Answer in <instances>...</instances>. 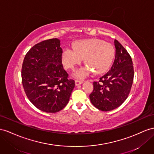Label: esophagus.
<instances>
[{"mask_svg": "<svg viewBox=\"0 0 154 154\" xmlns=\"http://www.w3.org/2000/svg\"><path fill=\"white\" fill-rule=\"evenodd\" d=\"M82 81H81V80H75V85L77 86V85H81L82 83Z\"/></svg>", "mask_w": 154, "mask_h": 154, "instance_id": "obj_1", "label": "esophagus"}]
</instances>
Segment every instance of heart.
<instances>
[{
  "label": "heart",
  "mask_w": 154,
  "mask_h": 154,
  "mask_svg": "<svg viewBox=\"0 0 154 154\" xmlns=\"http://www.w3.org/2000/svg\"><path fill=\"white\" fill-rule=\"evenodd\" d=\"M73 50L66 48L62 60L67 69H73L85 58L86 64L75 73V76L84 78L93 71L96 74L104 73L111 66L115 56V49L111 43L99 39L79 40L74 43Z\"/></svg>",
  "instance_id": "obj_1"
}]
</instances>
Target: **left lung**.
<instances>
[{
  "label": "left lung",
  "mask_w": 154,
  "mask_h": 154,
  "mask_svg": "<svg viewBox=\"0 0 154 154\" xmlns=\"http://www.w3.org/2000/svg\"><path fill=\"white\" fill-rule=\"evenodd\" d=\"M115 58L107 73L94 81V90L90 94L92 105L103 111L115 109L127 99L134 77L132 59L121 43L115 39Z\"/></svg>",
  "instance_id": "8db88e82"
}]
</instances>
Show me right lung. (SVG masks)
I'll list each match as a JSON object with an SVG mask.
<instances>
[{
    "label": "right lung",
    "instance_id": "obj_1",
    "mask_svg": "<svg viewBox=\"0 0 154 154\" xmlns=\"http://www.w3.org/2000/svg\"><path fill=\"white\" fill-rule=\"evenodd\" d=\"M62 49L57 38L34 45L26 54L21 69L22 84L35 107L46 112H57L68 104L75 81L62 64Z\"/></svg>",
    "mask_w": 154,
    "mask_h": 154
}]
</instances>
